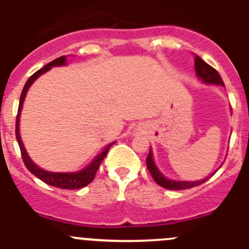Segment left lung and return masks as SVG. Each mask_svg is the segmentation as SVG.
Here are the masks:
<instances>
[{"label":"left lung","instance_id":"8db88e82","mask_svg":"<svg viewBox=\"0 0 249 249\" xmlns=\"http://www.w3.org/2000/svg\"><path fill=\"white\" fill-rule=\"evenodd\" d=\"M195 71L196 76L199 77L200 81H201L202 84L225 86V84H223L222 79H221V76L218 75V72L216 71L213 68L210 67L209 64L205 63V61L197 55H195ZM147 168L148 170H149L150 175L153 177V179H154V181H156L159 186H161V188L169 189V190H185V189L195 188V186L204 184L206 180H209L210 178L215 174V172H213V174L204 178V179L190 180V181H188V180L169 179V178H166L165 175L159 170L158 166H157L156 161H154V157H153L152 148L149 149V154H148L147 157Z\"/></svg>","mask_w":249,"mask_h":249}]
</instances>
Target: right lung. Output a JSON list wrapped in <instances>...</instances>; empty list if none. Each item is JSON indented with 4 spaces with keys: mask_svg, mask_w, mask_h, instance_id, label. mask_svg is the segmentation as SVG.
<instances>
[{
    "mask_svg": "<svg viewBox=\"0 0 249 249\" xmlns=\"http://www.w3.org/2000/svg\"><path fill=\"white\" fill-rule=\"evenodd\" d=\"M68 65V59L67 56H60V58L55 59V60L50 61L49 64L44 65L40 70H38L36 72H34L28 80H27L26 85H24L23 90H22V93H20V99H19V106H18V115L17 120H16V138H17L18 145L20 148V153H22V158H23L24 165L27 166V169L32 173L33 175H36L38 179H40L42 181H44L48 185H52L54 188L59 189H69V190H75V189H81L84 186L89 185L91 181L95 178V174H96L97 169H99L100 164L104 160L105 157H106L107 152L115 142L109 143L107 144L101 152L97 154L92 160L90 161L89 165H86L84 169L77 170V172H64V173H58V172H48V170L43 169L39 165H36L33 160L31 159V157L28 156L26 148H24L23 142H22V138H20L19 133V118H20V112H22V107H23L24 99H26V95L28 92L29 88L32 86V84L36 81L38 77L40 76L44 72L49 71L52 68L54 67H65Z\"/></svg>",
    "mask_w": 249,
    "mask_h": 249,
    "instance_id": "add662e5",
    "label": "right lung"
}]
</instances>
